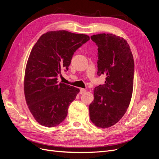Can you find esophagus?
Returning a JSON list of instances; mask_svg holds the SVG:
<instances>
[{"instance_id": "obj_1", "label": "esophagus", "mask_w": 159, "mask_h": 159, "mask_svg": "<svg viewBox=\"0 0 159 159\" xmlns=\"http://www.w3.org/2000/svg\"><path fill=\"white\" fill-rule=\"evenodd\" d=\"M86 91V89H83V88H81L80 89V93H85Z\"/></svg>"}]
</instances>
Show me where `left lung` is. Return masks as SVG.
Wrapping results in <instances>:
<instances>
[{
	"mask_svg": "<svg viewBox=\"0 0 159 159\" xmlns=\"http://www.w3.org/2000/svg\"><path fill=\"white\" fill-rule=\"evenodd\" d=\"M98 47V75H106L105 84L95 87L89 106L91 122L108 128L121 119L131 102L133 89L134 60L127 42L113 34L91 36Z\"/></svg>",
	"mask_w": 159,
	"mask_h": 159,
	"instance_id": "obj_1",
	"label": "left lung"
}]
</instances>
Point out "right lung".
<instances>
[{
	"label": "right lung",
	"instance_id": "add662e5",
	"mask_svg": "<svg viewBox=\"0 0 159 159\" xmlns=\"http://www.w3.org/2000/svg\"><path fill=\"white\" fill-rule=\"evenodd\" d=\"M89 36L66 30L48 32L32 48L26 64L24 91L26 102L36 121L46 127L66 119L70 103L80 89L57 84L62 70H68L74 52Z\"/></svg>",
	"mask_w": 159,
	"mask_h": 159
}]
</instances>
